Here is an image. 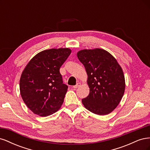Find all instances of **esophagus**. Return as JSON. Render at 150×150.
Segmentation results:
<instances>
[{"label":"esophagus","instance_id":"34e87169","mask_svg":"<svg viewBox=\"0 0 150 150\" xmlns=\"http://www.w3.org/2000/svg\"><path fill=\"white\" fill-rule=\"evenodd\" d=\"M81 85V83H78L76 85L73 86V88H78V87H79V86H80Z\"/></svg>","mask_w":150,"mask_h":150}]
</instances>
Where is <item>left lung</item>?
<instances>
[{
  "label": "left lung",
  "mask_w": 150,
  "mask_h": 150,
  "mask_svg": "<svg viewBox=\"0 0 150 150\" xmlns=\"http://www.w3.org/2000/svg\"><path fill=\"white\" fill-rule=\"evenodd\" d=\"M88 74V96L82 99L84 107L98 115L111 112L123 96L125 80L116 59L102 49H84L77 53Z\"/></svg>",
  "instance_id": "8db88e82"
}]
</instances>
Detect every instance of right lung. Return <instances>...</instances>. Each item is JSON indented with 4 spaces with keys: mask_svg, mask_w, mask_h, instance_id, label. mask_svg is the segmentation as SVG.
I'll use <instances>...</instances> for the list:
<instances>
[{
    "mask_svg": "<svg viewBox=\"0 0 150 150\" xmlns=\"http://www.w3.org/2000/svg\"><path fill=\"white\" fill-rule=\"evenodd\" d=\"M71 52L68 48L45 50L36 54L22 72L21 94L34 114L47 116L62 106L68 86L63 83L59 69Z\"/></svg>",
    "mask_w": 150,
    "mask_h": 150,
    "instance_id": "obj_1",
    "label": "right lung"
}]
</instances>
